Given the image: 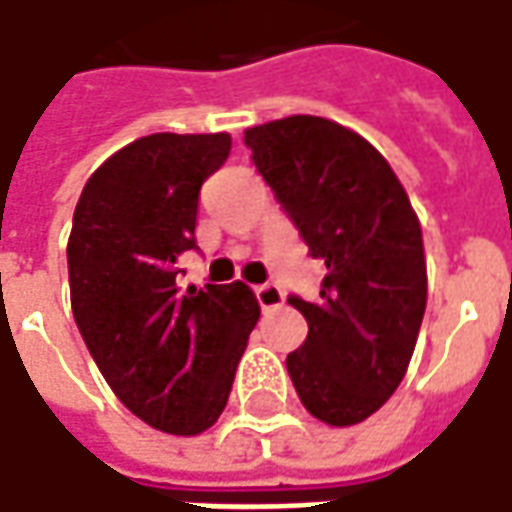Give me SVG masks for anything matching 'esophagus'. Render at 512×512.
Returning a JSON list of instances; mask_svg holds the SVG:
<instances>
[{
  "mask_svg": "<svg viewBox=\"0 0 512 512\" xmlns=\"http://www.w3.org/2000/svg\"><path fill=\"white\" fill-rule=\"evenodd\" d=\"M256 298H259L264 312L279 310L281 304H284V290L276 287V284H262V287H256Z\"/></svg>",
  "mask_w": 512,
  "mask_h": 512,
  "instance_id": "obj_1",
  "label": "esophagus"
}]
</instances>
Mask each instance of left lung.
<instances>
[{
	"label": "left lung",
	"instance_id": "left-lung-1",
	"mask_svg": "<svg viewBox=\"0 0 512 512\" xmlns=\"http://www.w3.org/2000/svg\"><path fill=\"white\" fill-rule=\"evenodd\" d=\"M253 163L324 262L321 296H290L307 341L287 355L304 408L358 425L383 406L420 335L428 298L423 228L375 146L341 123L290 115L245 129Z\"/></svg>",
	"mask_w": 512,
	"mask_h": 512
}]
</instances>
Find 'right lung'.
I'll return each mask as SVG.
<instances>
[{
    "label": "right lung",
    "mask_w": 512,
    "mask_h": 512,
    "mask_svg": "<svg viewBox=\"0 0 512 512\" xmlns=\"http://www.w3.org/2000/svg\"><path fill=\"white\" fill-rule=\"evenodd\" d=\"M228 152V132L140 137L95 168L72 214L70 301L89 355L123 406L177 437L219 420L262 312L242 281L177 287L200 188Z\"/></svg>",
    "instance_id": "right-lung-1"
}]
</instances>
